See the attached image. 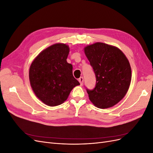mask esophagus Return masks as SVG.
<instances>
[{"label": "esophagus", "mask_w": 153, "mask_h": 153, "mask_svg": "<svg viewBox=\"0 0 153 153\" xmlns=\"http://www.w3.org/2000/svg\"><path fill=\"white\" fill-rule=\"evenodd\" d=\"M78 81H79L80 85H82L83 83H84V78H83L82 76H81L80 78H78Z\"/></svg>", "instance_id": "obj_1"}]
</instances>
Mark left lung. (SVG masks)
Returning <instances> with one entry per match:
<instances>
[{
  "label": "left lung",
  "instance_id": "left-lung-1",
  "mask_svg": "<svg viewBox=\"0 0 153 153\" xmlns=\"http://www.w3.org/2000/svg\"><path fill=\"white\" fill-rule=\"evenodd\" d=\"M84 52L96 78L94 89H87L89 100L99 108L112 107L124 98L130 85L128 60L121 50L103 43L88 45Z\"/></svg>",
  "mask_w": 153,
  "mask_h": 153
}]
</instances>
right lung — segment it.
Returning a JSON list of instances; mask_svg holds the SVG:
<instances>
[{
  "label": "right lung",
  "instance_id": "1",
  "mask_svg": "<svg viewBox=\"0 0 153 153\" xmlns=\"http://www.w3.org/2000/svg\"><path fill=\"white\" fill-rule=\"evenodd\" d=\"M69 52L67 45L54 44L43 50L31 64V87L36 96L47 105L62 104L73 88L80 85L73 75V66L66 61Z\"/></svg>",
  "mask_w": 153,
  "mask_h": 153
}]
</instances>
